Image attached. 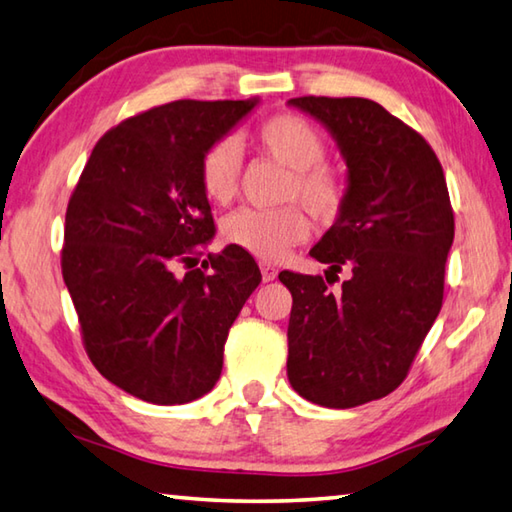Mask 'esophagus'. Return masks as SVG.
I'll return each instance as SVG.
<instances>
[{
	"label": "esophagus",
	"mask_w": 512,
	"mask_h": 512,
	"mask_svg": "<svg viewBox=\"0 0 512 512\" xmlns=\"http://www.w3.org/2000/svg\"><path fill=\"white\" fill-rule=\"evenodd\" d=\"M261 274H263V281L270 283V281L276 279V276H279V270H276V267L270 265V263H263L261 265Z\"/></svg>",
	"instance_id": "1"
}]
</instances>
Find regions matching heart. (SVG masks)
I'll return each mask as SVG.
<instances>
[{
	"mask_svg": "<svg viewBox=\"0 0 512 512\" xmlns=\"http://www.w3.org/2000/svg\"><path fill=\"white\" fill-rule=\"evenodd\" d=\"M256 146L292 170L285 202H301L315 218L333 222L346 204L344 177L321 161L326 141L310 121L297 114H279L254 132ZM242 155L236 141L222 139L206 148L200 161V184L213 204H227L238 191ZM229 245L258 261H279L310 236V220L301 206L285 209H240L222 224Z\"/></svg>",
	"mask_w": 512,
	"mask_h": 512,
	"instance_id": "heart-1",
	"label": "heart"
}]
</instances>
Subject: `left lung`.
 Here are the masks:
<instances>
[{"label": "left lung", "instance_id": "1", "mask_svg": "<svg viewBox=\"0 0 512 512\" xmlns=\"http://www.w3.org/2000/svg\"><path fill=\"white\" fill-rule=\"evenodd\" d=\"M346 161V204L310 256L352 279L281 272L292 292L288 380L315 405L351 409L407 378L443 306L454 213L432 146L369 98L301 96Z\"/></svg>", "mask_w": 512, "mask_h": 512}]
</instances>
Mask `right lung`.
Segmentation results:
<instances>
[{
    "label": "right lung",
    "instance_id": "right-lung-1",
    "mask_svg": "<svg viewBox=\"0 0 512 512\" xmlns=\"http://www.w3.org/2000/svg\"><path fill=\"white\" fill-rule=\"evenodd\" d=\"M256 105L175 101L132 116L98 139L71 193L62 279L85 351L105 380L152 405L215 387L229 328L261 283L233 245L204 271L193 265L215 236L200 161Z\"/></svg>",
    "mask_w": 512,
    "mask_h": 512
}]
</instances>
